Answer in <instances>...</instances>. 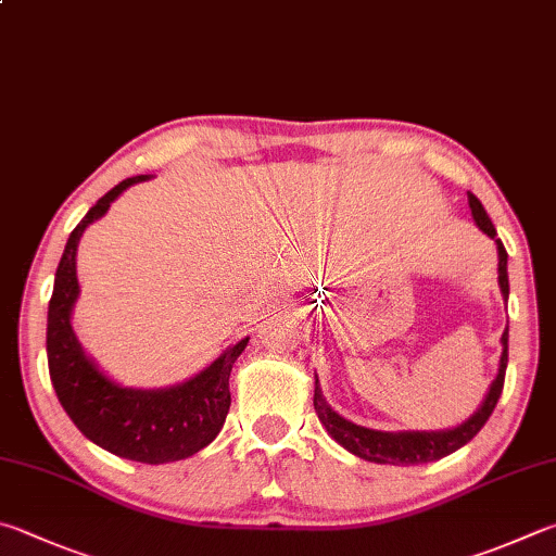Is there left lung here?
<instances>
[{
  "mask_svg": "<svg viewBox=\"0 0 556 556\" xmlns=\"http://www.w3.org/2000/svg\"><path fill=\"white\" fill-rule=\"evenodd\" d=\"M469 197V208L471 216L477 220V226L483 230V233L491 236L498 245V285L503 296L508 299V252L503 248L501 240L496 238V228H493L491 218L486 214V208L481 206V201L467 191ZM503 355H501V369L498 377L493 379L489 396L483 399V406L473 413V416L462 422L459 428L454 430H442V432H381V430H369L355 426V422L345 420L332 410L326 399H323V391L318 387L316 379V391H313V406H316V413L323 426L336 438L342 447L348 452L357 454V457L367 459V462H377V464H422V462H435L440 457H447V454L457 452L462 445L477 435V432L486 426L489 416L496 408V403L501 399L503 391V381H506V365H508V328L503 330Z\"/></svg>",
  "mask_w": 556,
  "mask_h": 556,
  "instance_id": "1",
  "label": "left lung"
}]
</instances>
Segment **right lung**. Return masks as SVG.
I'll list each match as a JSON object with an SVG mask.
<instances>
[{
    "label": "right lung",
    "instance_id": "right-lung-1",
    "mask_svg": "<svg viewBox=\"0 0 556 556\" xmlns=\"http://www.w3.org/2000/svg\"><path fill=\"white\" fill-rule=\"evenodd\" d=\"M148 175L124 179L97 201L70 233L55 271L53 296L48 304V371L60 406L85 438L116 457L163 464L191 457L204 450L224 428L230 408L228 377L248 338L228 348L201 375L173 389L138 391L106 379L79 348L70 326V311L77 299L75 252L85 228L102 218L121 191L146 181Z\"/></svg>",
    "mask_w": 556,
    "mask_h": 556
}]
</instances>
